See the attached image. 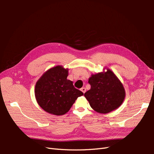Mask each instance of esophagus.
<instances>
[{
	"label": "esophagus",
	"instance_id": "1",
	"mask_svg": "<svg viewBox=\"0 0 154 154\" xmlns=\"http://www.w3.org/2000/svg\"><path fill=\"white\" fill-rule=\"evenodd\" d=\"M81 91H82L83 93H85V92H86V88H85V87H82V88H81Z\"/></svg>",
	"mask_w": 154,
	"mask_h": 154
}]
</instances>
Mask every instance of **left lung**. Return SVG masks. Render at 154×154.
<instances>
[{
    "instance_id": "8db88e82",
    "label": "left lung",
    "mask_w": 154,
    "mask_h": 154,
    "mask_svg": "<svg viewBox=\"0 0 154 154\" xmlns=\"http://www.w3.org/2000/svg\"><path fill=\"white\" fill-rule=\"evenodd\" d=\"M91 89L84 96L92 109L101 114H107L118 109L125 97L122 83L110 70L92 74L88 79Z\"/></svg>"
}]
</instances>
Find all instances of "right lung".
Returning <instances> with one entry per match:
<instances>
[{"instance_id": "1", "label": "right lung", "mask_w": 154, "mask_h": 154, "mask_svg": "<svg viewBox=\"0 0 154 154\" xmlns=\"http://www.w3.org/2000/svg\"><path fill=\"white\" fill-rule=\"evenodd\" d=\"M68 69L57 66L48 70L37 81L35 94L37 103L47 112L56 116L66 114L83 93L67 79Z\"/></svg>"}]
</instances>
